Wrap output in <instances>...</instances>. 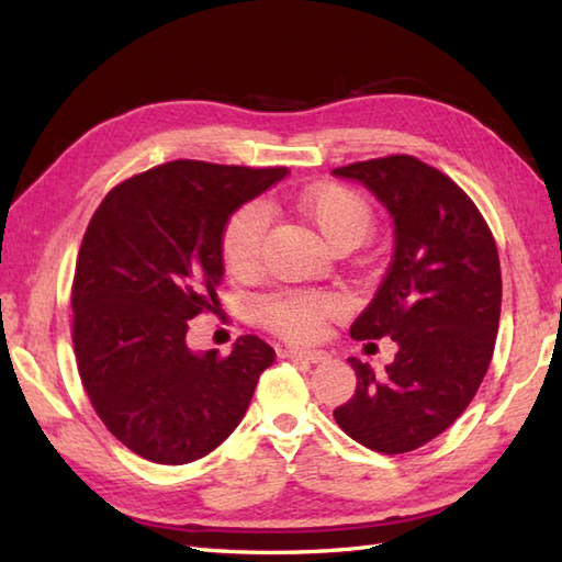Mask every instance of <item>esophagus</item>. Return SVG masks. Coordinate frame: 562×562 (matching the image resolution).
Wrapping results in <instances>:
<instances>
[{"label": "esophagus", "instance_id": "1", "mask_svg": "<svg viewBox=\"0 0 562 562\" xmlns=\"http://www.w3.org/2000/svg\"><path fill=\"white\" fill-rule=\"evenodd\" d=\"M284 355H288L290 360H304V362H312V364L328 360V355H326L324 350H300V348H290Z\"/></svg>", "mask_w": 562, "mask_h": 562}]
</instances>
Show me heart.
<instances>
[{"mask_svg": "<svg viewBox=\"0 0 562 562\" xmlns=\"http://www.w3.org/2000/svg\"><path fill=\"white\" fill-rule=\"evenodd\" d=\"M294 210L324 244L336 248H355L372 232L374 212L367 198L357 190L338 183H318L304 188L294 198ZM262 238H266V214L256 205L236 210L222 232V260L226 270L238 278L256 272L260 262ZM338 312V302L330 294L318 292H280L258 304V318L288 340H314L326 318Z\"/></svg>", "mask_w": 562, "mask_h": 562, "instance_id": "obj_1", "label": "heart"}]
</instances>
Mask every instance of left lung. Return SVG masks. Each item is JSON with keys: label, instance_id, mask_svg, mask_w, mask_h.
Instances as JSON below:
<instances>
[{"label": "left lung", "instance_id": "left-lung-1", "mask_svg": "<svg viewBox=\"0 0 562 562\" xmlns=\"http://www.w3.org/2000/svg\"><path fill=\"white\" fill-rule=\"evenodd\" d=\"M333 176L362 183L393 220V260L350 336L398 345L384 372L350 357L355 396L333 417L367 449L413 451L469 408L493 360L503 304L495 238L449 176L408 154Z\"/></svg>", "mask_w": 562, "mask_h": 562}]
</instances>
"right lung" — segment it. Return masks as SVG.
<instances>
[{
	"label": "right lung",
	"instance_id": "right-lung-1",
	"mask_svg": "<svg viewBox=\"0 0 562 562\" xmlns=\"http://www.w3.org/2000/svg\"><path fill=\"white\" fill-rule=\"evenodd\" d=\"M288 176L169 161L103 198L83 234L71 288L81 384L103 425L154 463L202 459L248 411L274 350L256 336L195 352L186 333L220 312L222 232L244 202Z\"/></svg>",
	"mask_w": 562,
	"mask_h": 562
}]
</instances>
